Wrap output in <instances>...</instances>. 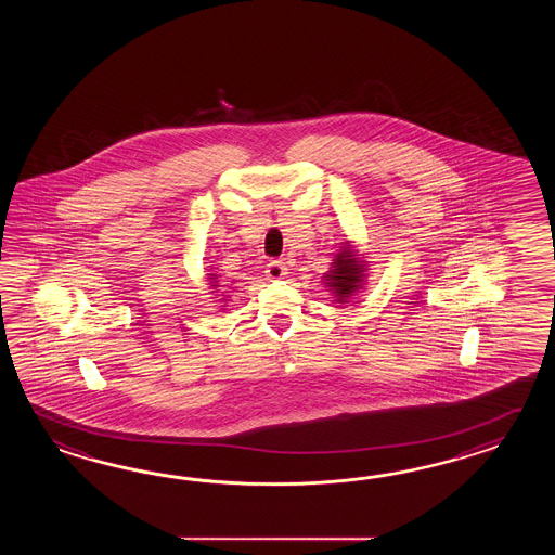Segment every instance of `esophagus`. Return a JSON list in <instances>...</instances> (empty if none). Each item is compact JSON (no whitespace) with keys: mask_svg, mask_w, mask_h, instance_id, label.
Segmentation results:
<instances>
[{"mask_svg":"<svg viewBox=\"0 0 555 555\" xmlns=\"http://www.w3.org/2000/svg\"><path fill=\"white\" fill-rule=\"evenodd\" d=\"M285 273H287V268H285V263H283V261L272 260L268 266H266V275H268V280H282Z\"/></svg>","mask_w":555,"mask_h":555,"instance_id":"obj_1","label":"esophagus"}]
</instances>
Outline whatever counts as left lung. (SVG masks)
Listing matches in <instances>:
<instances>
[{
  "label": "left lung",
  "mask_w": 555,
  "mask_h": 555,
  "mask_svg": "<svg viewBox=\"0 0 555 555\" xmlns=\"http://www.w3.org/2000/svg\"><path fill=\"white\" fill-rule=\"evenodd\" d=\"M333 268H335V272L330 275L331 285L337 287V294L339 295L351 294L357 287L354 283L359 282V273H361L357 260L351 258L349 254H343V256H337V261H335Z\"/></svg>",
  "instance_id": "1"
}]
</instances>
